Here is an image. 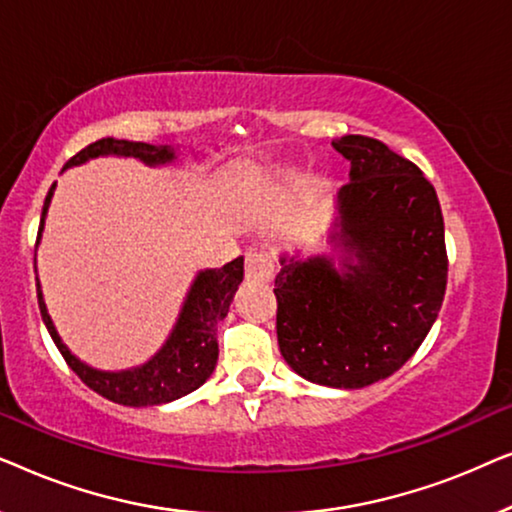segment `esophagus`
<instances>
[{
  "label": "esophagus",
  "instance_id": "obj_1",
  "mask_svg": "<svg viewBox=\"0 0 512 512\" xmlns=\"http://www.w3.org/2000/svg\"><path fill=\"white\" fill-rule=\"evenodd\" d=\"M244 270H247V279H251V282L268 284L275 275V263L265 251H249L247 258H244Z\"/></svg>",
  "mask_w": 512,
  "mask_h": 512
}]
</instances>
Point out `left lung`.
<instances>
[{
    "label": "left lung",
    "instance_id": "obj_1",
    "mask_svg": "<svg viewBox=\"0 0 512 512\" xmlns=\"http://www.w3.org/2000/svg\"><path fill=\"white\" fill-rule=\"evenodd\" d=\"M333 146L352 163L331 235L342 268L282 258L277 340L305 380L361 389L394 375L431 331L447 286L445 223L436 188L408 158L363 135Z\"/></svg>",
    "mask_w": 512,
    "mask_h": 512
}]
</instances>
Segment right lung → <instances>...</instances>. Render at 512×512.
Segmentation results:
<instances>
[{"label":"right lung","instance_id":"1","mask_svg":"<svg viewBox=\"0 0 512 512\" xmlns=\"http://www.w3.org/2000/svg\"><path fill=\"white\" fill-rule=\"evenodd\" d=\"M97 156H132L144 160L149 165L167 163L174 158L172 149L167 146H151L144 142H125V139H97L88 144L76 156L67 160L65 167L86 163L88 158ZM53 188L46 195L44 209H41L39 233L44 228V216L48 212ZM244 277V258L237 256L235 261L223 265L221 270L200 272L188 293L184 310L179 314L177 326L165 342V347L153 356L149 363L135 370H123V373H102L81 363L76 356L69 354V349L62 345L60 335L55 333V326L48 317L44 300L39 296L41 319L51 333L55 345H58L62 359L67 366L81 377V382L97 394L109 398L118 405H132V408H144V405H160L177 401V398L191 394L205 384L212 375L219 359V342H216V324L226 317L233 303V296Z\"/></svg>","mask_w":512,"mask_h":512}]
</instances>
